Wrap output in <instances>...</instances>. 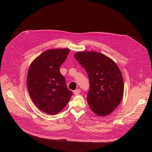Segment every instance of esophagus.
Here are the masks:
<instances>
[{
  "instance_id": "34e87169",
  "label": "esophagus",
  "mask_w": 152,
  "mask_h": 152,
  "mask_svg": "<svg viewBox=\"0 0 152 152\" xmlns=\"http://www.w3.org/2000/svg\"><path fill=\"white\" fill-rule=\"evenodd\" d=\"M81 92V90L80 89H76V90H75L74 91H73V93L75 94V95H78L79 93Z\"/></svg>"
}]
</instances>
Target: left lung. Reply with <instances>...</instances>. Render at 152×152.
Masks as SVG:
<instances>
[{
  "mask_svg": "<svg viewBox=\"0 0 152 152\" xmlns=\"http://www.w3.org/2000/svg\"><path fill=\"white\" fill-rule=\"evenodd\" d=\"M75 58L88 75L90 86L87 100L91 109L100 116L110 115L123 96L120 70L112 60L98 52H77Z\"/></svg>",
  "mask_w": 152,
  "mask_h": 152,
  "instance_id": "left-lung-1",
  "label": "left lung"
}]
</instances>
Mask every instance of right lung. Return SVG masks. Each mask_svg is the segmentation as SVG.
Listing matches in <instances>:
<instances>
[{"label": "right lung", "mask_w": 152, "mask_h": 152, "mask_svg": "<svg viewBox=\"0 0 152 152\" xmlns=\"http://www.w3.org/2000/svg\"><path fill=\"white\" fill-rule=\"evenodd\" d=\"M69 53L68 49L46 50L32 62L28 70L27 87L30 97L39 110L50 115L61 111L73 95L60 72Z\"/></svg>", "instance_id": "add662e5"}]
</instances>
